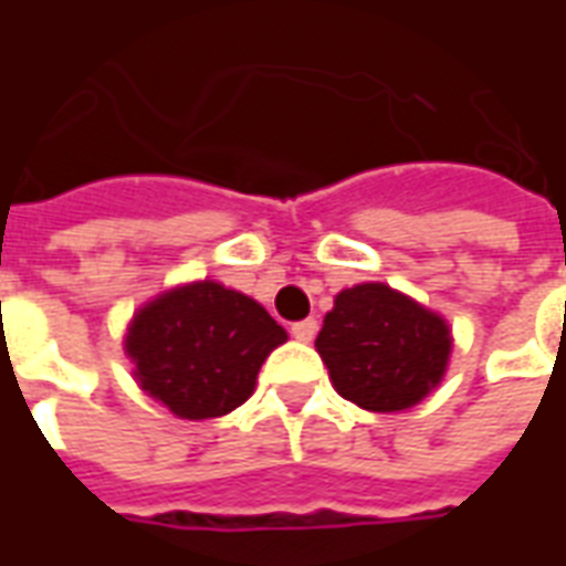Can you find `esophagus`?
<instances>
[{"label":"esophagus","mask_w":566,"mask_h":566,"mask_svg":"<svg viewBox=\"0 0 566 566\" xmlns=\"http://www.w3.org/2000/svg\"><path fill=\"white\" fill-rule=\"evenodd\" d=\"M291 333H294V339H300V343H312V339H315V333H318V321L315 318L296 321L294 327H291Z\"/></svg>","instance_id":"obj_1"}]
</instances>
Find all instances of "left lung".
Here are the masks:
<instances>
[{
	"mask_svg": "<svg viewBox=\"0 0 566 566\" xmlns=\"http://www.w3.org/2000/svg\"><path fill=\"white\" fill-rule=\"evenodd\" d=\"M315 348L345 400L369 412H400L439 385L451 333L416 300L369 282L336 296Z\"/></svg>",
	"mask_w": 566,
	"mask_h": 566,
	"instance_id": "left-lung-1",
	"label": "left lung"
}]
</instances>
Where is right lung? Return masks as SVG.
Returning a JSON list of instances; mask_svg holds the SVG:
<instances>
[{"label":"right lung","mask_w":566,"mask_h":566,"mask_svg":"<svg viewBox=\"0 0 566 566\" xmlns=\"http://www.w3.org/2000/svg\"><path fill=\"white\" fill-rule=\"evenodd\" d=\"M287 333L251 296L197 282L157 296L133 318L127 355L142 391L178 418H218L254 391L260 364Z\"/></svg>","instance_id":"right-lung-1"}]
</instances>
